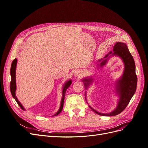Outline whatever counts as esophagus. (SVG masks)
Instances as JSON below:
<instances>
[{
    "mask_svg": "<svg viewBox=\"0 0 148 148\" xmlns=\"http://www.w3.org/2000/svg\"><path fill=\"white\" fill-rule=\"evenodd\" d=\"M74 75H75V77H82V72L80 71V70H77L75 71Z\"/></svg>",
    "mask_w": 148,
    "mask_h": 148,
    "instance_id": "34e87169",
    "label": "esophagus"
}]
</instances>
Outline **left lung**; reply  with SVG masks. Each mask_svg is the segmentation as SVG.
<instances>
[{
    "label": "left lung",
    "mask_w": 148,
    "mask_h": 148,
    "mask_svg": "<svg viewBox=\"0 0 148 148\" xmlns=\"http://www.w3.org/2000/svg\"><path fill=\"white\" fill-rule=\"evenodd\" d=\"M113 51V53L110 51L108 54H107L104 57V60L101 59L98 60V62H101V64L98 65L101 67L105 65L109 58L113 56L120 57L123 62L125 69L123 75L116 83H117V85H116L117 90L116 91L119 93L120 97L118 105L116 109L109 114L98 112L97 111L93 109L92 107L89 106V107L94 112H95L97 114L103 116H114L122 112L129 104L132 97L136 91L137 86V76L135 71V61H134L133 57L128 50L127 46L125 43L117 42L114 46ZM109 54H111L110 56H109ZM83 82L84 83L85 87L87 88L91 83H92V78H84L83 79Z\"/></svg>",
    "instance_id": "left-lung-1"
}]
</instances>
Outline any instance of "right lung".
Segmentation results:
<instances>
[{
	"mask_svg": "<svg viewBox=\"0 0 148 148\" xmlns=\"http://www.w3.org/2000/svg\"><path fill=\"white\" fill-rule=\"evenodd\" d=\"M16 63H17V59H15L13 60L12 65H11V69H10V75H11V82H10V91L12 93V95L13 97L14 98L15 101H16L17 104H18V106L21 107V108L23 110H25L24 107H23L21 104V103L19 102V101L18 100L17 97L15 96V91H16V77H15V72H16ZM71 84V80H69L67 81L63 86V90H62V98L61 100V104L60 108L59 110L57 111V112L53 116H56L57 115H59L61 111L62 110V109H63V106H64V99H65V92L66 91L67 88H68L70 84Z\"/></svg>",
	"mask_w": 148,
	"mask_h": 148,
	"instance_id": "1",
	"label": "right lung"
}]
</instances>
